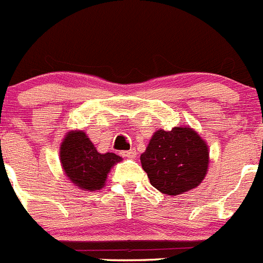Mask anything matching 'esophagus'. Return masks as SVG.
Masks as SVG:
<instances>
[{"label":"esophagus","instance_id":"obj_1","mask_svg":"<svg viewBox=\"0 0 263 263\" xmlns=\"http://www.w3.org/2000/svg\"><path fill=\"white\" fill-rule=\"evenodd\" d=\"M122 156L129 157V159H135V157H136V151H135V149L123 151V152H122Z\"/></svg>","mask_w":263,"mask_h":263}]
</instances>
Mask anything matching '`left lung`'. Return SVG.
Returning <instances> with one entry per match:
<instances>
[{
	"instance_id": "8db88e82",
	"label": "left lung",
	"mask_w": 263,
	"mask_h": 263,
	"mask_svg": "<svg viewBox=\"0 0 263 263\" xmlns=\"http://www.w3.org/2000/svg\"><path fill=\"white\" fill-rule=\"evenodd\" d=\"M152 186L164 195L177 196L201 184L209 165V149L189 127L159 129L140 156Z\"/></svg>"
}]
</instances>
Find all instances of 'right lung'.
I'll list each match as a JSON object with an SVG mask.
<instances>
[{"mask_svg": "<svg viewBox=\"0 0 263 263\" xmlns=\"http://www.w3.org/2000/svg\"><path fill=\"white\" fill-rule=\"evenodd\" d=\"M59 157L66 176L74 185L86 191H99L108 172L122 157L107 152L99 154L83 131H71L61 144Z\"/></svg>", "mask_w": 263, "mask_h": 263, "instance_id": "add662e5", "label": "right lung"}]
</instances>
